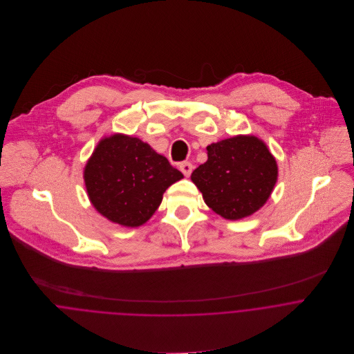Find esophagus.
I'll list each match as a JSON object with an SVG mask.
<instances>
[{"mask_svg":"<svg viewBox=\"0 0 354 354\" xmlns=\"http://www.w3.org/2000/svg\"><path fill=\"white\" fill-rule=\"evenodd\" d=\"M178 169L183 171V174L184 176H189L191 174V171H192V163L191 162H181L180 165H178Z\"/></svg>","mask_w":354,"mask_h":354,"instance_id":"esophagus-1","label":"esophagus"}]
</instances>
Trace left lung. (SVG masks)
<instances>
[{
    "label": "left lung",
    "mask_w": 354,
    "mask_h": 354,
    "mask_svg": "<svg viewBox=\"0 0 354 354\" xmlns=\"http://www.w3.org/2000/svg\"><path fill=\"white\" fill-rule=\"evenodd\" d=\"M208 159L191 178L205 204L226 219H241L270 198L278 167L267 146L254 136H236L207 147Z\"/></svg>",
    "instance_id": "1"
}]
</instances>
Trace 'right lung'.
Segmentation results:
<instances>
[{
  "label": "right lung",
  "instance_id": "right-lung-1",
  "mask_svg": "<svg viewBox=\"0 0 354 354\" xmlns=\"http://www.w3.org/2000/svg\"><path fill=\"white\" fill-rule=\"evenodd\" d=\"M184 176L138 138L103 139L84 169L90 201L111 222L136 227L151 218L163 192Z\"/></svg>",
  "mask_w": 354,
  "mask_h": 354
}]
</instances>
